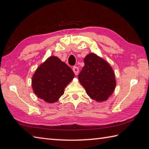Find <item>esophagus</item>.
I'll list each match as a JSON object with an SVG mask.
<instances>
[{
    "mask_svg": "<svg viewBox=\"0 0 149 149\" xmlns=\"http://www.w3.org/2000/svg\"><path fill=\"white\" fill-rule=\"evenodd\" d=\"M72 70H73L74 74L76 75H77L78 73V71H79V68H78L77 66H74L73 68H72Z\"/></svg>",
    "mask_w": 149,
    "mask_h": 149,
    "instance_id": "34e87169",
    "label": "esophagus"
}]
</instances>
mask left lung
<instances>
[{
	"label": "left lung",
	"mask_w": 149,
	"mask_h": 149,
	"mask_svg": "<svg viewBox=\"0 0 149 149\" xmlns=\"http://www.w3.org/2000/svg\"><path fill=\"white\" fill-rule=\"evenodd\" d=\"M85 65L78 74V80L91 98L98 102L107 100L113 93L116 80L109 63L94 53L84 60Z\"/></svg>",
	"instance_id": "1"
}]
</instances>
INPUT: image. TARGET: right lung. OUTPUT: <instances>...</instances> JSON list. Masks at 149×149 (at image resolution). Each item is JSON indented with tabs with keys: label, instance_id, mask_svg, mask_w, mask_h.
I'll return each instance as SVG.
<instances>
[{
	"label": "right lung",
	"instance_id": "1",
	"mask_svg": "<svg viewBox=\"0 0 149 149\" xmlns=\"http://www.w3.org/2000/svg\"><path fill=\"white\" fill-rule=\"evenodd\" d=\"M74 77V72L65 63L56 56H51L36 69L32 87L38 98L53 103L63 95L65 87Z\"/></svg>",
	"mask_w": 149,
	"mask_h": 149
}]
</instances>
